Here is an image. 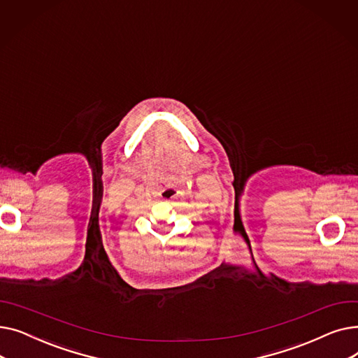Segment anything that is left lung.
Listing matches in <instances>:
<instances>
[{"instance_id":"left-lung-1","label":"left lung","mask_w":358,"mask_h":358,"mask_svg":"<svg viewBox=\"0 0 358 358\" xmlns=\"http://www.w3.org/2000/svg\"><path fill=\"white\" fill-rule=\"evenodd\" d=\"M257 268H258V267H257Z\"/></svg>"}]
</instances>
